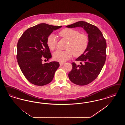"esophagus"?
<instances>
[{
	"instance_id": "34e87169",
	"label": "esophagus",
	"mask_w": 125,
	"mask_h": 125,
	"mask_svg": "<svg viewBox=\"0 0 125 125\" xmlns=\"http://www.w3.org/2000/svg\"><path fill=\"white\" fill-rule=\"evenodd\" d=\"M64 64V63H63V62H60V65H63Z\"/></svg>"
}]
</instances>
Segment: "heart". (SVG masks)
<instances>
[{"instance_id":"heart-1","label":"heart","mask_w":125,"mask_h":125,"mask_svg":"<svg viewBox=\"0 0 125 125\" xmlns=\"http://www.w3.org/2000/svg\"><path fill=\"white\" fill-rule=\"evenodd\" d=\"M59 35L69 41L66 51L58 50L53 53L54 60L60 62H64L71 58L72 54L75 57L81 55L85 52L89 44L88 36L80 34L76 30L66 28L59 32ZM46 43L48 47L53 50L56 46L57 38L54 34L48 36Z\"/></svg>"}]
</instances>
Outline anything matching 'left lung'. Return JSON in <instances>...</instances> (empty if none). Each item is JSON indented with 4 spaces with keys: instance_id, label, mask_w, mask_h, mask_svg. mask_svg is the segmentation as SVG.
<instances>
[{
    "instance_id": "left-lung-1",
    "label": "left lung",
    "mask_w": 125,
    "mask_h": 125,
    "mask_svg": "<svg viewBox=\"0 0 125 125\" xmlns=\"http://www.w3.org/2000/svg\"><path fill=\"white\" fill-rule=\"evenodd\" d=\"M72 28L82 27L88 34L89 44L85 52L76 61L81 65L72 63L73 68L68 77L73 83L83 86L91 83L100 73L106 59V42L101 31L95 26L80 21L66 26Z\"/></svg>"
}]
</instances>
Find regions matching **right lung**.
<instances>
[{"mask_svg":"<svg viewBox=\"0 0 125 125\" xmlns=\"http://www.w3.org/2000/svg\"><path fill=\"white\" fill-rule=\"evenodd\" d=\"M62 26L45 23L38 24L26 30L18 40L17 59L24 76L37 86L50 83L59 68L58 62L42 64V58L49 59L52 55L46 43L47 39L53 30Z\"/></svg>","mask_w":125,"mask_h":125,"instance_id":"right-lung-1","label":"right lung"}]
</instances>
